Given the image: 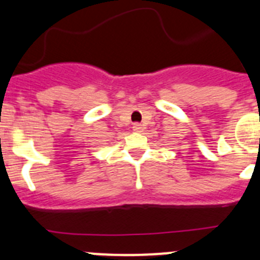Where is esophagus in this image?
<instances>
[{
    "label": "esophagus",
    "instance_id": "esophagus-1",
    "mask_svg": "<svg viewBox=\"0 0 260 260\" xmlns=\"http://www.w3.org/2000/svg\"><path fill=\"white\" fill-rule=\"evenodd\" d=\"M133 131L135 132H142L143 127L141 124H138V123H136V124H133Z\"/></svg>",
    "mask_w": 260,
    "mask_h": 260
}]
</instances>
